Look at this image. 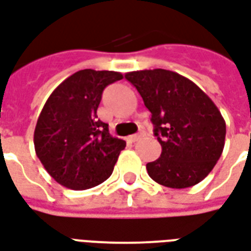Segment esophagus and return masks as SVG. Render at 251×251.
<instances>
[{
    "instance_id": "esophagus-1",
    "label": "esophagus",
    "mask_w": 251,
    "mask_h": 251,
    "mask_svg": "<svg viewBox=\"0 0 251 251\" xmlns=\"http://www.w3.org/2000/svg\"><path fill=\"white\" fill-rule=\"evenodd\" d=\"M142 137H144V133H138V134H133V135H130V137H129V140H130L131 142H135V141L141 140V138H142Z\"/></svg>"
}]
</instances>
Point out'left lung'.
<instances>
[{
	"label": "left lung",
	"mask_w": 251,
	"mask_h": 251,
	"mask_svg": "<svg viewBox=\"0 0 251 251\" xmlns=\"http://www.w3.org/2000/svg\"><path fill=\"white\" fill-rule=\"evenodd\" d=\"M151 113L162 151L146 165L150 178L172 189L201 182L225 146L226 124L209 96L181 74L165 69L125 74Z\"/></svg>",
	"instance_id": "1"
}]
</instances>
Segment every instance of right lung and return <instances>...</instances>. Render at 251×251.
Returning <instances> with one entry per match:
<instances>
[{"mask_svg": "<svg viewBox=\"0 0 251 251\" xmlns=\"http://www.w3.org/2000/svg\"><path fill=\"white\" fill-rule=\"evenodd\" d=\"M118 72L85 69L59 83L42 107L36 130L37 157L51 178L69 189L85 190L110 177L126 142L109 133L97 109Z\"/></svg>", "mask_w": 251, "mask_h": 251, "instance_id": "add662e5", "label": "right lung"}]
</instances>
